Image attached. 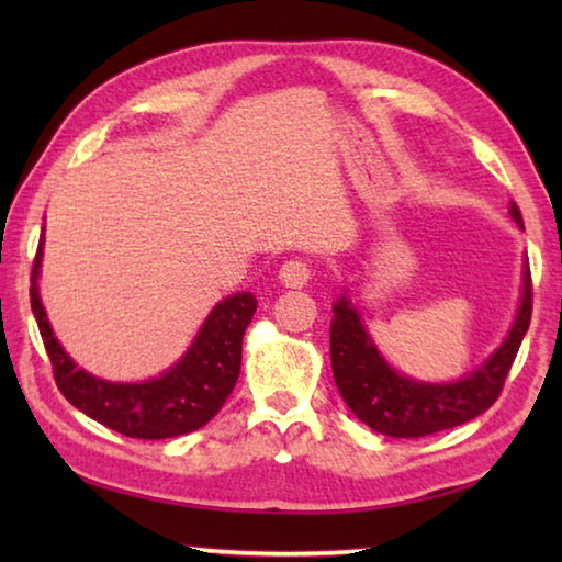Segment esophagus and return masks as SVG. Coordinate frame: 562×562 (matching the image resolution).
Here are the masks:
<instances>
[{
  "label": "esophagus",
  "instance_id": "34e87169",
  "mask_svg": "<svg viewBox=\"0 0 562 562\" xmlns=\"http://www.w3.org/2000/svg\"><path fill=\"white\" fill-rule=\"evenodd\" d=\"M312 278V265L302 258H292L280 268V282L284 288H304Z\"/></svg>",
  "mask_w": 562,
  "mask_h": 562
}]
</instances>
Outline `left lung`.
Wrapping results in <instances>:
<instances>
[{
	"instance_id": "obj_1",
	"label": "left lung",
	"mask_w": 562,
	"mask_h": 562,
	"mask_svg": "<svg viewBox=\"0 0 562 562\" xmlns=\"http://www.w3.org/2000/svg\"><path fill=\"white\" fill-rule=\"evenodd\" d=\"M510 215L522 225L516 203L510 205ZM331 310H335L329 331L331 374L341 398L369 429L394 439H418L471 422L496 404L530 325V270H526L520 310L506 341L486 364L456 384H422L396 374L369 339L351 302L339 297Z\"/></svg>"
}]
</instances>
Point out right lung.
<instances>
[{
  "mask_svg": "<svg viewBox=\"0 0 562 562\" xmlns=\"http://www.w3.org/2000/svg\"><path fill=\"white\" fill-rule=\"evenodd\" d=\"M40 265L42 243L32 268V312L52 361L54 382L79 412L123 436L148 441L201 429L221 412L240 374L243 335L258 310L255 294L237 292L217 304L186 357L164 376L144 384H111L76 367L56 341L36 288Z\"/></svg>",
  "mask_w": 562,
  "mask_h": 562,
  "instance_id": "right-lung-1",
  "label": "right lung"
}]
</instances>
